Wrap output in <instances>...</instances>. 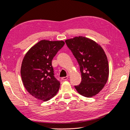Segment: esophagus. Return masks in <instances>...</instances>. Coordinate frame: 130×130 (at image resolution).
<instances>
[{"instance_id":"esophagus-1","label":"esophagus","mask_w":130,"mask_h":130,"mask_svg":"<svg viewBox=\"0 0 130 130\" xmlns=\"http://www.w3.org/2000/svg\"><path fill=\"white\" fill-rule=\"evenodd\" d=\"M68 78V76L63 77H62L61 80H63V81H65V80H67Z\"/></svg>"}]
</instances>
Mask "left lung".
<instances>
[{
    "label": "left lung",
    "mask_w": 130,
    "mask_h": 130,
    "mask_svg": "<svg viewBox=\"0 0 130 130\" xmlns=\"http://www.w3.org/2000/svg\"><path fill=\"white\" fill-rule=\"evenodd\" d=\"M65 42L80 66L81 82L75 86V89L84 96H95L104 87L109 76V64L104 50L95 41L83 36Z\"/></svg>",
    "instance_id": "1"
}]
</instances>
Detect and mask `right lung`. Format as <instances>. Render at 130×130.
<instances>
[{
  "mask_svg": "<svg viewBox=\"0 0 130 130\" xmlns=\"http://www.w3.org/2000/svg\"><path fill=\"white\" fill-rule=\"evenodd\" d=\"M64 44L62 40H43L25 55L21 68V77L26 89L35 98L47 101L59 90L60 82L54 76L52 61Z\"/></svg>",
  "mask_w": 130,
  "mask_h": 130,
  "instance_id": "add662e5",
  "label": "right lung"
}]
</instances>
